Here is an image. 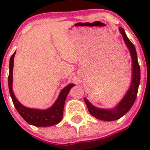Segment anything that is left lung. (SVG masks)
<instances>
[{"instance_id": "1", "label": "left lung", "mask_w": 150, "mask_h": 150, "mask_svg": "<svg viewBox=\"0 0 150 150\" xmlns=\"http://www.w3.org/2000/svg\"><path fill=\"white\" fill-rule=\"evenodd\" d=\"M120 31L122 35L125 43L129 50L132 59V79L129 89L127 91L122 100L113 109H100L92 105L86 98H84L91 115H92L96 119L103 121H115L119 120L126 112H128L134 103L137 95L139 85H140V70L135 47L126 36L124 29L120 28Z\"/></svg>"}]
</instances>
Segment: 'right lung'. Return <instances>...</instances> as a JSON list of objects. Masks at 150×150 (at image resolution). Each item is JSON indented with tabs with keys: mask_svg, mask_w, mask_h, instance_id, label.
<instances>
[{
	"mask_svg": "<svg viewBox=\"0 0 150 150\" xmlns=\"http://www.w3.org/2000/svg\"><path fill=\"white\" fill-rule=\"evenodd\" d=\"M16 52L12 55L10 60V73L8 76V85L10 90V96L13 100V104L20 116L25 120L28 124L37 127H48L56 125L62 120L63 117L64 107L67 95L74 84H69L68 86L62 90L59 98L54 104L46 110L31 109L22 105L15 97L13 91V69L14 56Z\"/></svg>",
	"mask_w": 150,
	"mask_h": 150,
	"instance_id": "obj_1",
	"label": "right lung"
}]
</instances>
